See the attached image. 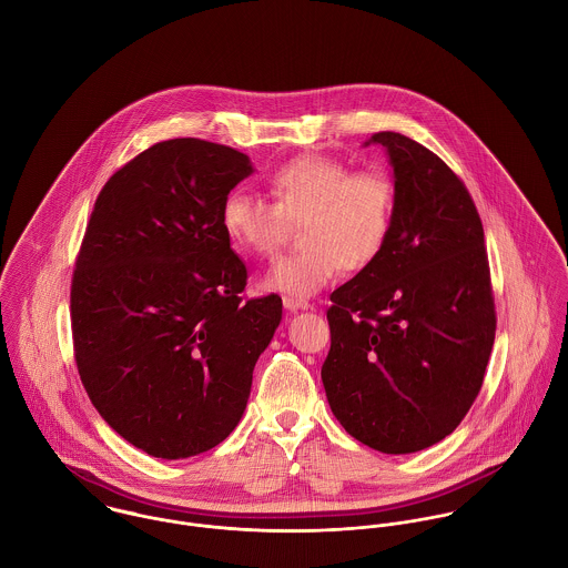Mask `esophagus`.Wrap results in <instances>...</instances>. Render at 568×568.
Masks as SVG:
<instances>
[{"mask_svg":"<svg viewBox=\"0 0 568 568\" xmlns=\"http://www.w3.org/2000/svg\"><path fill=\"white\" fill-rule=\"evenodd\" d=\"M284 308L295 313V311H308L311 304L308 302H302V300H295V297H284Z\"/></svg>","mask_w":568,"mask_h":568,"instance_id":"obj_1","label":"esophagus"}]
</instances>
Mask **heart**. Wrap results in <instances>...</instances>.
<instances>
[{
    "label": "heart",
    "instance_id": "1",
    "mask_svg": "<svg viewBox=\"0 0 568 568\" xmlns=\"http://www.w3.org/2000/svg\"><path fill=\"white\" fill-rule=\"evenodd\" d=\"M273 201L232 190L221 207V227L236 248L266 257L282 241L288 221H302L300 251L282 255L264 284L293 297H311L343 266H369L385 248L396 185L381 170H354L327 155H302L268 176Z\"/></svg>",
    "mask_w": 568,
    "mask_h": 568
}]
</instances>
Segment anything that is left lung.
Masks as SVG:
<instances>
[{
	"mask_svg": "<svg viewBox=\"0 0 568 568\" xmlns=\"http://www.w3.org/2000/svg\"><path fill=\"white\" fill-rule=\"evenodd\" d=\"M396 214L383 253L329 300L325 396L365 446L406 455L450 435L481 392L496 332L486 239L464 181L383 131Z\"/></svg>",
	"mask_w": 568,
	"mask_h": 568,
	"instance_id": "obj_1",
	"label": "left lung"
}]
</instances>
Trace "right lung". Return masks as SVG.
Here are the masks:
<instances>
[{"label": "right lung", "mask_w": 568, "mask_h": 568, "mask_svg": "<svg viewBox=\"0 0 568 568\" xmlns=\"http://www.w3.org/2000/svg\"><path fill=\"white\" fill-rule=\"evenodd\" d=\"M253 172L236 149L165 140L100 190L72 277L74 358L104 422L135 448L185 459L241 422L282 300H243L246 266L221 227Z\"/></svg>", "instance_id": "obj_1"}]
</instances>
